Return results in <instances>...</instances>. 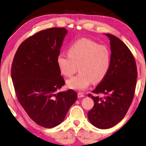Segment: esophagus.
Returning <instances> with one entry per match:
<instances>
[{"instance_id":"34e87169","label":"esophagus","mask_w":146,"mask_h":146,"mask_svg":"<svg viewBox=\"0 0 146 146\" xmlns=\"http://www.w3.org/2000/svg\"><path fill=\"white\" fill-rule=\"evenodd\" d=\"M78 98H82V97H84L85 95L82 93H78Z\"/></svg>"}]
</instances>
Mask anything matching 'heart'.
Listing matches in <instances>:
<instances>
[{
    "label": "heart",
    "mask_w": 146,
    "mask_h": 146,
    "mask_svg": "<svg viewBox=\"0 0 146 146\" xmlns=\"http://www.w3.org/2000/svg\"><path fill=\"white\" fill-rule=\"evenodd\" d=\"M68 54H59L57 64L62 74L71 77L80 71L77 76L66 82L68 88L83 91L91 82L98 84L104 79L110 68L111 54L107 46L99 45L93 40L82 38L69 47Z\"/></svg>",
    "instance_id": "heart-1"
}]
</instances>
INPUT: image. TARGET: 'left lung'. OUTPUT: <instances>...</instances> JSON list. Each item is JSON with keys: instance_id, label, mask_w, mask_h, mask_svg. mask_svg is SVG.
<instances>
[{"instance_id": "8db88e82", "label": "left lung", "mask_w": 146, "mask_h": 146, "mask_svg": "<svg viewBox=\"0 0 146 146\" xmlns=\"http://www.w3.org/2000/svg\"><path fill=\"white\" fill-rule=\"evenodd\" d=\"M104 35L110 40L111 65L106 78L93 91L95 95H88L94 100V106L87 113L91 124L100 129L115 126L125 117L133 101L137 79L131 51L114 35Z\"/></svg>"}]
</instances>
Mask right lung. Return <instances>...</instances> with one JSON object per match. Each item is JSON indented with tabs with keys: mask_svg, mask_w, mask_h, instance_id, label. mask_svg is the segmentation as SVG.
<instances>
[{
	"mask_svg": "<svg viewBox=\"0 0 146 146\" xmlns=\"http://www.w3.org/2000/svg\"><path fill=\"white\" fill-rule=\"evenodd\" d=\"M67 33L55 27L36 33L20 45L13 60L11 76L17 99L31 119L45 128L63 121L78 98L72 89L59 92L64 80L57 57Z\"/></svg>",
	"mask_w": 146,
	"mask_h": 146,
	"instance_id": "right-lung-1",
	"label": "right lung"
}]
</instances>
